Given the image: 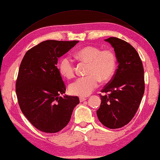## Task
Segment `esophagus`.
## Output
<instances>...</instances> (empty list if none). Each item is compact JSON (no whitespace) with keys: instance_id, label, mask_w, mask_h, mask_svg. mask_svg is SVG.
<instances>
[{"instance_id":"1","label":"esophagus","mask_w":160,"mask_h":160,"mask_svg":"<svg viewBox=\"0 0 160 160\" xmlns=\"http://www.w3.org/2000/svg\"><path fill=\"white\" fill-rule=\"evenodd\" d=\"M79 99H80V102H83V101H84L86 100V97H80Z\"/></svg>"}]
</instances>
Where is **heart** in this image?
Here are the masks:
<instances>
[{
  "label": "heart",
  "mask_w": 160,
  "mask_h": 160,
  "mask_svg": "<svg viewBox=\"0 0 160 160\" xmlns=\"http://www.w3.org/2000/svg\"><path fill=\"white\" fill-rule=\"evenodd\" d=\"M74 56L77 59L89 63L85 77L78 78L68 87L72 95L88 96L99 86L101 80L106 82L110 80L115 72L116 58L110 50H101L94 46H86L76 50ZM59 70L64 77L70 79L75 74L73 61L68 56L62 58L59 63Z\"/></svg>",
  "instance_id": "heart-1"
}]
</instances>
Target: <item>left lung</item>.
I'll list each match as a JSON object with an SVG mask.
<instances>
[{
    "label": "left lung",
    "mask_w": 160,
    "mask_h": 160,
    "mask_svg": "<svg viewBox=\"0 0 160 160\" xmlns=\"http://www.w3.org/2000/svg\"><path fill=\"white\" fill-rule=\"evenodd\" d=\"M114 48L118 63L116 72L101 90V103L97 110L105 127L118 129L127 125L136 114L144 92V68L135 48L118 38L105 40Z\"/></svg>",
    "instance_id": "8db88e82"
}]
</instances>
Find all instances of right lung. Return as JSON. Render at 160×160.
Wrapping results in <instances>:
<instances>
[{"label": "right lung", "instance_id": "right-lung-1", "mask_svg": "<svg viewBox=\"0 0 160 160\" xmlns=\"http://www.w3.org/2000/svg\"><path fill=\"white\" fill-rule=\"evenodd\" d=\"M79 41L46 40L27 51L20 64L16 92L21 110L33 126L57 133L71 120L77 96H59L66 86L57 67L58 58Z\"/></svg>", "mask_w": 160, "mask_h": 160}]
</instances>
